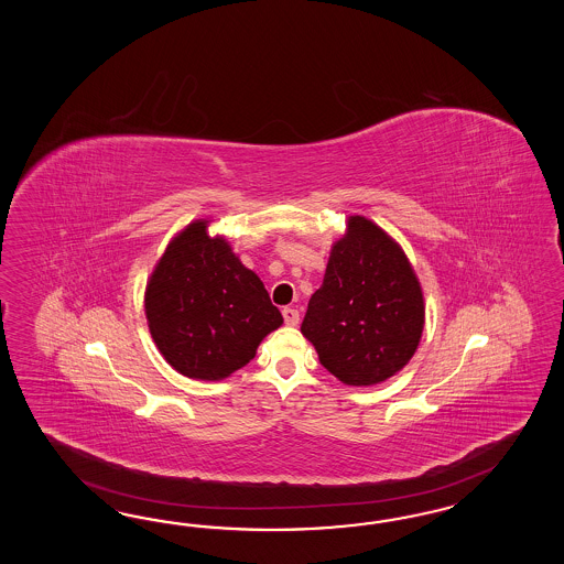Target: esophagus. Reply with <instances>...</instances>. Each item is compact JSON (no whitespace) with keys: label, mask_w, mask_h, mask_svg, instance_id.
Instances as JSON below:
<instances>
[{"label":"esophagus","mask_w":564,"mask_h":564,"mask_svg":"<svg viewBox=\"0 0 564 564\" xmlns=\"http://www.w3.org/2000/svg\"><path fill=\"white\" fill-rule=\"evenodd\" d=\"M283 318L285 325L295 326L300 323V312L295 307H283Z\"/></svg>","instance_id":"1"}]
</instances>
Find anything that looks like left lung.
Returning <instances> with one entry per match:
<instances>
[{"label":"left lung","instance_id":"left-lung-1","mask_svg":"<svg viewBox=\"0 0 564 564\" xmlns=\"http://www.w3.org/2000/svg\"><path fill=\"white\" fill-rule=\"evenodd\" d=\"M424 314L420 281L401 246L354 215L347 234L333 243L302 333L343 384L370 387L408 366L422 339Z\"/></svg>","mask_w":564,"mask_h":564}]
</instances>
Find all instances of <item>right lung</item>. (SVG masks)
Instances as JSON below:
<instances>
[{
	"label": "right lung",
	"instance_id": "right-lung-1",
	"mask_svg": "<svg viewBox=\"0 0 564 564\" xmlns=\"http://www.w3.org/2000/svg\"><path fill=\"white\" fill-rule=\"evenodd\" d=\"M208 221L189 223L171 239L144 293L149 330L173 370L223 380L257 356L283 325L257 273L246 269Z\"/></svg>",
	"mask_w": 564,
	"mask_h": 564
}]
</instances>
